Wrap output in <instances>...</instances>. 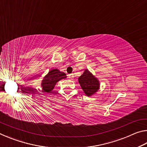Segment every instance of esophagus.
Here are the masks:
<instances>
[{
	"label": "esophagus",
	"mask_w": 147,
	"mask_h": 147,
	"mask_svg": "<svg viewBox=\"0 0 147 147\" xmlns=\"http://www.w3.org/2000/svg\"><path fill=\"white\" fill-rule=\"evenodd\" d=\"M68 78L70 79H73L74 78V74H70L68 75Z\"/></svg>",
	"instance_id": "1"
}]
</instances>
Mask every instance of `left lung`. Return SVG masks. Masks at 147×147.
Wrapping results in <instances>:
<instances>
[{"label":"left lung","mask_w":147,"mask_h":147,"mask_svg":"<svg viewBox=\"0 0 147 147\" xmlns=\"http://www.w3.org/2000/svg\"><path fill=\"white\" fill-rule=\"evenodd\" d=\"M78 82L86 95L91 96L98 91L99 82L88 70H85L82 75L79 77Z\"/></svg>","instance_id":"1"}]
</instances>
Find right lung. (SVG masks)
Masks as SVG:
<instances>
[{
  "instance_id": "right-lung-1",
  "label": "right lung",
  "mask_w": 147,
  "mask_h": 147,
  "mask_svg": "<svg viewBox=\"0 0 147 147\" xmlns=\"http://www.w3.org/2000/svg\"><path fill=\"white\" fill-rule=\"evenodd\" d=\"M66 74L60 72L58 69H53L50 71L47 76L44 77L41 83L43 92H47V93H51V91L54 89L56 84L59 80L61 79L66 78Z\"/></svg>"
}]
</instances>
